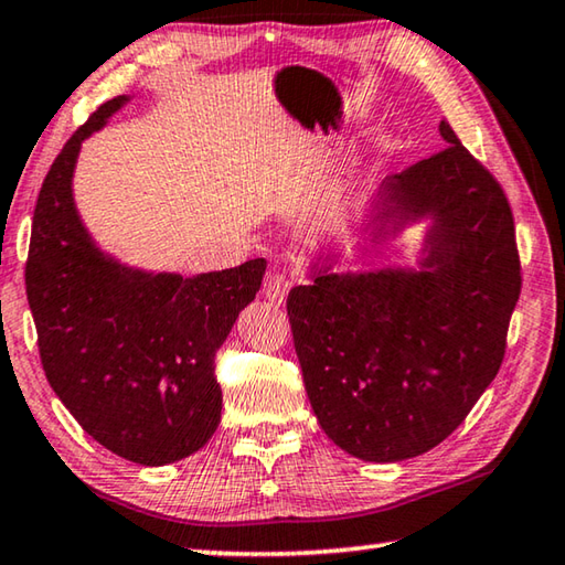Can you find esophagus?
<instances>
[{
  "mask_svg": "<svg viewBox=\"0 0 565 565\" xmlns=\"http://www.w3.org/2000/svg\"><path fill=\"white\" fill-rule=\"evenodd\" d=\"M291 291V281L286 279L281 274H271L269 279L264 281V296L269 299L271 303H284L286 301V294Z\"/></svg>",
  "mask_w": 565,
  "mask_h": 565,
  "instance_id": "obj_1",
  "label": "esophagus"
}]
</instances>
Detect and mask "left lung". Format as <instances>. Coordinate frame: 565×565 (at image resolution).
<instances>
[{
  "instance_id": "left-lung-1",
  "label": "left lung",
  "mask_w": 565,
  "mask_h": 565,
  "mask_svg": "<svg viewBox=\"0 0 565 565\" xmlns=\"http://www.w3.org/2000/svg\"><path fill=\"white\" fill-rule=\"evenodd\" d=\"M438 131L448 147L381 181L361 224L379 246L428 222L416 269L337 274L327 248L286 299L313 414L361 461L420 456L463 424L499 374L521 294L509 199L451 124Z\"/></svg>"
}]
</instances>
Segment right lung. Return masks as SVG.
Masks as SVG:
<instances>
[{"label":"right lung","mask_w":565,"mask_h":565,"mask_svg":"<svg viewBox=\"0 0 565 565\" xmlns=\"http://www.w3.org/2000/svg\"><path fill=\"white\" fill-rule=\"evenodd\" d=\"M131 97L74 131L46 174L32 218L26 299L46 381L94 441L141 466L196 454L222 420L214 353L262 289L264 259L181 276L102 252L74 204L82 141Z\"/></svg>","instance_id":"obj_1"}]
</instances>
